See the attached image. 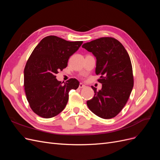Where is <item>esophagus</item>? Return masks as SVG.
Here are the masks:
<instances>
[{
  "mask_svg": "<svg viewBox=\"0 0 160 160\" xmlns=\"http://www.w3.org/2000/svg\"><path fill=\"white\" fill-rule=\"evenodd\" d=\"M85 85L84 84H83V83H81L79 85V88H85Z\"/></svg>",
  "mask_w": 160,
  "mask_h": 160,
  "instance_id": "obj_1",
  "label": "esophagus"
}]
</instances>
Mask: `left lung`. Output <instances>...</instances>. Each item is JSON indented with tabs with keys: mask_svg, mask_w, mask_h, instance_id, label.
Here are the masks:
<instances>
[{
	"mask_svg": "<svg viewBox=\"0 0 160 160\" xmlns=\"http://www.w3.org/2000/svg\"><path fill=\"white\" fill-rule=\"evenodd\" d=\"M96 57V75H100L101 90L92 86L94 97L87 101L89 109L98 117H115L126 104L133 87L132 62L127 51L119 41L101 37L82 45Z\"/></svg>",
	"mask_w": 160,
	"mask_h": 160,
	"instance_id": "8db88e82",
	"label": "left lung"
}]
</instances>
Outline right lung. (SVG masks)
<instances>
[{
  "instance_id": "1",
  "label": "right lung",
  "mask_w": 160,
  "mask_h": 160,
  "mask_svg": "<svg viewBox=\"0 0 160 160\" xmlns=\"http://www.w3.org/2000/svg\"><path fill=\"white\" fill-rule=\"evenodd\" d=\"M83 41H67L57 36H47L32 52L24 70L27 99L34 113L43 118L60 113L68 102L69 92L77 89L79 82L70 79L62 85L55 75L66 68L69 57Z\"/></svg>"
}]
</instances>
